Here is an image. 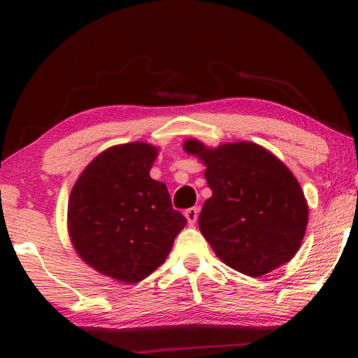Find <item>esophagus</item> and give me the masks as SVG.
<instances>
[{
  "instance_id": "esophagus-1",
  "label": "esophagus",
  "mask_w": 358,
  "mask_h": 358,
  "mask_svg": "<svg viewBox=\"0 0 358 358\" xmlns=\"http://www.w3.org/2000/svg\"><path fill=\"white\" fill-rule=\"evenodd\" d=\"M184 217H185V218H187V223L190 224V227H194V224H195V222H197V218H199V208H195V207H192V208L185 210Z\"/></svg>"
}]
</instances>
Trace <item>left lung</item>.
Segmentation results:
<instances>
[{
	"instance_id": "obj_1",
	"label": "left lung",
	"mask_w": 358,
	"mask_h": 358,
	"mask_svg": "<svg viewBox=\"0 0 358 358\" xmlns=\"http://www.w3.org/2000/svg\"><path fill=\"white\" fill-rule=\"evenodd\" d=\"M182 148L207 168L212 197L199 228L220 261L249 277L292 261L308 224V202L292 171L252 141L208 148L189 138Z\"/></svg>"
}]
</instances>
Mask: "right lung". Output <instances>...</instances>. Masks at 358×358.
I'll list each match as a JSON object with an SVG mask.
<instances>
[{
    "mask_svg": "<svg viewBox=\"0 0 358 358\" xmlns=\"http://www.w3.org/2000/svg\"><path fill=\"white\" fill-rule=\"evenodd\" d=\"M158 148L145 141L97 155L73 185L68 234L83 261L102 275L136 283L166 261L185 218L166 184L151 179Z\"/></svg>",
    "mask_w": 358,
    "mask_h": 358,
    "instance_id": "add662e5",
    "label": "right lung"
}]
</instances>
